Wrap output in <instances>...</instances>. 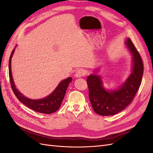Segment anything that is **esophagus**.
Returning <instances> with one entry per match:
<instances>
[{
    "instance_id": "34e87169",
    "label": "esophagus",
    "mask_w": 153,
    "mask_h": 153,
    "mask_svg": "<svg viewBox=\"0 0 153 153\" xmlns=\"http://www.w3.org/2000/svg\"><path fill=\"white\" fill-rule=\"evenodd\" d=\"M85 71L84 70V69H78L76 70V71L75 72V76L76 78H80V77H82L83 76L85 75Z\"/></svg>"
}]
</instances>
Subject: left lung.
I'll use <instances>...</instances> for the list:
<instances>
[{
  "label": "left lung",
  "mask_w": 153,
  "mask_h": 153,
  "mask_svg": "<svg viewBox=\"0 0 153 153\" xmlns=\"http://www.w3.org/2000/svg\"><path fill=\"white\" fill-rule=\"evenodd\" d=\"M125 44L132 54L133 66L131 74L122 85L117 90L107 91L99 75L92 74L87 78L92 108L100 115H112L124 110L131 102L141 84L143 71L141 57L130 39L128 38Z\"/></svg>",
  "instance_id": "8db88e82"
}]
</instances>
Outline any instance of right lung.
<instances>
[{"mask_svg": "<svg viewBox=\"0 0 153 153\" xmlns=\"http://www.w3.org/2000/svg\"><path fill=\"white\" fill-rule=\"evenodd\" d=\"M15 52L14 49L10 57V62H9V75H10V80L11 83V86L12 90L15 94L16 98L20 102L24 104L29 108H31L36 112L49 114L53 113L59 108L62 101L65 96L66 89L69 85V84L72 81V78L69 77L65 80H63L59 83L57 87L49 96L43 99L39 100H32L23 95L19 92L15 86V82L13 79L11 73V58L13 57V53Z\"/></svg>", "mask_w": 153, "mask_h": 153, "instance_id": "add662e5", "label": "right lung"}]
</instances>
